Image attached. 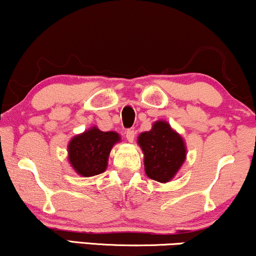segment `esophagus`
Segmentation results:
<instances>
[{"instance_id": "esophagus-1", "label": "esophagus", "mask_w": 256, "mask_h": 256, "mask_svg": "<svg viewBox=\"0 0 256 256\" xmlns=\"http://www.w3.org/2000/svg\"><path fill=\"white\" fill-rule=\"evenodd\" d=\"M126 138H127L129 142H133L134 139H136V132H134V129H128L126 132Z\"/></svg>"}]
</instances>
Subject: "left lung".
<instances>
[{
  "instance_id": "8db88e82",
  "label": "left lung",
  "mask_w": 256,
  "mask_h": 256,
  "mask_svg": "<svg viewBox=\"0 0 256 256\" xmlns=\"http://www.w3.org/2000/svg\"><path fill=\"white\" fill-rule=\"evenodd\" d=\"M138 145L144 154L146 175L158 182H170L186 160L185 140L166 120H156L151 130L140 133Z\"/></svg>"
}]
</instances>
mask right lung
Here are the masks:
<instances>
[{"mask_svg":"<svg viewBox=\"0 0 256 256\" xmlns=\"http://www.w3.org/2000/svg\"><path fill=\"white\" fill-rule=\"evenodd\" d=\"M120 142L117 132H102L93 126L68 142V160L77 174L83 178L104 173L114 144Z\"/></svg>","mask_w":256,"mask_h":256,"instance_id":"add662e5","label":"right lung"}]
</instances>
